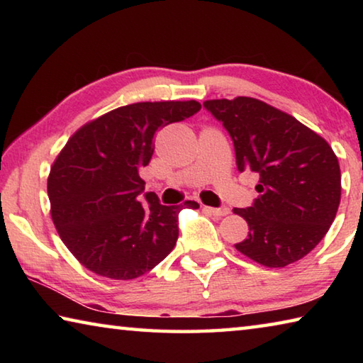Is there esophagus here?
<instances>
[{
    "instance_id": "34e87169",
    "label": "esophagus",
    "mask_w": 363,
    "mask_h": 363,
    "mask_svg": "<svg viewBox=\"0 0 363 363\" xmlns=\"http://www.w3.org/2000/svg\"><path fill=\"white\" fill-rule=\"evenodd\" d=\"M203 210L214 214V216H227L229 214V208L220 206V208H211V206H203Z\"/></svg>"
}]
</instances>
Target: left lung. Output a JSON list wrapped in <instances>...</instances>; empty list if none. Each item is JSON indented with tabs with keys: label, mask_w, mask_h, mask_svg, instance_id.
Wrapping results in <instances>:
<instances>
[{
	"label": "left lung",
	"mask_w": 363,
	"mask_h": 363,
	"mask_svg": "<svg viewBox=\"0 0 363 363\" xmlns=\"http://www.w3.org/2000/svg\"><path fill=\"white\" fill-rule=\"evenodd\" d=\"M203 107L223 123L237 168L259 174L257 199L233 213L250 232L235 248L266 267H285L314 250L335 220L341 171L327 140L294 116L253 97Z\"/></svg>",
	"instance_id": "obj_1"
}]
</instances>
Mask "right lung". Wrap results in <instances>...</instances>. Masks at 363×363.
I'll return each mask as SVG.
<instances>
[{
    "instance_id": "add662e5",
    "label": "right lung",
    "mask_w": 363,
    "mask_h": 363,
    "mask_svg": "<svg viewBox=\"0 0 363 363\" xmlns=\"http://www.w3.org/2000/svg\"><path fill=\"white\" fill-rule=\"evenodd\" d=\"M200 108L196 101L118 107L79 128L59 153L48 179L51 216L65 247L91 272L138 279L173 251L182 206H164L153 192L140 201V169L150 163L157 131Z\"/></svg>"
}]
</instances>
